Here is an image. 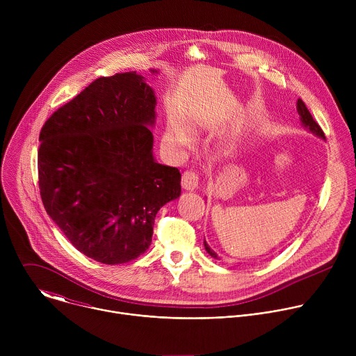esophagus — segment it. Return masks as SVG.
<instances>
[{
  "label": "esophagus",
  "instance_id": "esophagus-1",
  "mask_svg": "<svg viewBox=\"0 0 356 356\" xmlns=\"http://www.w3.org/2000/svg\"><path fill=\"white\" fill-rule=\"evenodd\" d=\"M200 183V176L194 170H186L181 176V186L184 190H195Z\"/></svg>",
  "mask_w": 356,
  "mask_h": 356
}]
</instances>
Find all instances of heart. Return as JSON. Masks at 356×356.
Here are the masks:
<instances>
[{"mask_svg": "<svg viewBox=\"0 0 356 356\" xmlns=\"http://www.w3.org/2000/svg\"><path fill=\"white\" fill-rule=\"evenodd\" d=\"M165 138H166V140L177 143V145H184L187 142V136L181 131L175 128V127L168 128V131L165 134Z\"/></svg>", "mask_w": 356, "mask_h": 356, "instance_id": "heart-1", "label": "heart"}]
</instances>
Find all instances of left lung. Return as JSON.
<instances>
[{
  "instance_id": "obj_1",
  "label": "left lung",
  "mask_w": 356,
  "mask_h": 356,
  "mask_svg": "<svg viewBox=\"0 0 356 356\" xmlns=\"http://www.w3.org/2000/svg\"><path fill=\"white\" fill-rule=\"evenodd\" d=\"M297 113H298V115H300V121H301V125H302L304 128H306L309 132L314 134L316 136H318V138H321V139H325V135H324L323 129H321L320 125L314 121V118H313V115L310 114V111L307 110L306 104H304L300 98L297 99ZM204 248H206V250L210 253V257H213L214 259H218L217 253L209 246V243H207L206 241H204Z\"/></svg>"
}]
</instances>
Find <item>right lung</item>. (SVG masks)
Wrapping results in <instances>:
<instances>
[{"label": "right lung", "mask_w": 356, "mask_h": 356, "mask_svg": "<svg viewBox=\"0 0 356 356\" xmlns=\"http://www.w3.org/2000/svg\"><path fill=\"white\" fill-rule=\"evenodd\" d=\"M155 107L143 76L118 73L92 81L42 127L44 210L97 262L127 264L145 253L158 211L181 193L179 169L158 163L152 152Z\"/></svg>", "instance_id": "obj_1"}]
</instances>
